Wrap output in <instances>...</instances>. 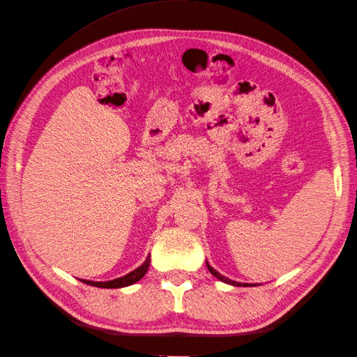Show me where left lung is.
Masks as SVG:
<instances>
[{
	"label": "left lung",
	"mask_w": 357,
	"mask_h": 357,
	"mask_svg": "<svg viewBox=\"0 0 357 357\" xmlns=\"http://www.w3.org/2000/svg\"><path fill=\"white\" fill-rule=\"evenodd\" d=\"M207 268H208V271L214 275V277H218L220 282H223V283H228V284H232V286H238V287H241V286H244V287H250V286H255V284H248V283H238V282H234V280H229V278H226L225 275H222V274H219L218 271H215L214 268H211L210 265H208V262H207Z\"/></svg>",
	"instance_id": "8db88e82"
}]
</instances>
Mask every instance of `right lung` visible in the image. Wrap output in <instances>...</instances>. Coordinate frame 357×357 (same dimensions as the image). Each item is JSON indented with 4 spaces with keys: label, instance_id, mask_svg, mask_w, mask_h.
I'll list each match as a JSON object with an SVG mask.
<instances>
[{
    "label": "right lung",
    "instance_id": "obj_1",
    "mask_svg": "<svg viewBox=\"0 0 357 357\" xmlns=\"http://www.w3.org/2000/svg\"><path fill=\"white\" fill-rule=\"evenodd\" d=\"M149 265H150V256H147V259L142 266H138L137 269H134L132 273H129V274H126L121 278H114V280H110V282H89V280H82L80 278V282L89 284V286H93V287H102V289L126 287V286H131V284L137 283L138 280H142L147 273Z\"/></svg>",
    "mask_w": 357,
    "mask_h": 357
}]
</instances>
